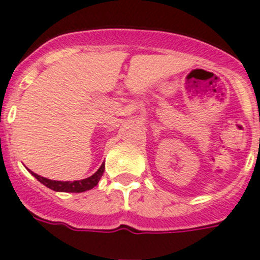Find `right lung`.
Masks as SVG:
<instances>
[{
  "label": "right lung",
  "mask_w": 260,
  "mask_h": 260,
  "mask_svg": "<svg viewBox=\"0 0 260 260\" xmlns=\"http://www.w3.org/2000/svg\"><path fill=\"white\" fill-rule=\"evenodd\" d=\"M104 171H105V164H101V167L99 168V171L94 172L92 176L83 179V180L76 181L50 180V179H46V177L34 174L32 171H30V172L34 175V177H37L38 181H41L43 185H46V187L50 188V189L56 190V192H72V193H80V192H85V190H89L92 189V188L96 187L97 184H99L100 179H101V176H103Z\"/></svg>",
  "instance_id": "1"
}]
</instances>
